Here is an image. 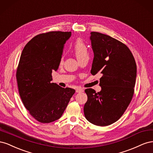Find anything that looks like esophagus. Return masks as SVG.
<instances>
[{"mask_svg": "<svg viewBox=\"0 0 153 153\" xmlns=\"http://www.w3.org/2000/svg\"><path fill=\"white\" fill-rule=\"evenodd\" d=\"M84 91V89H82V88H77L76 89V92H82Z\"/></svg>", "mask_w": 153, "mask_h": 153, "instance_id": "esophagus-1", "label": "esophagus"}]
</instances>
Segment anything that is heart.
Instances as JSON below:
<instances>
[{"instance_id": "b5f03b06", "label": "heart", "mask_w": 153, "mask_h": 153, "mask_svg": "<svg viewBox=\"0 0 153 153\" xmlns=\"http://www.w3.org/2000/svg\"><path fill=\"white\" fill-rule=\"evenodd\" d=\"M73 50L78 61L89 57V52L87 46L81 39H77L73 45ZM63 62V57L61 59V64Z\"/></svg>"}]
</instances>
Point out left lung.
<instances>
[{"label":"left lung","instance_id":"obj_1","mask_svg":"<svg viewBox=\"0 0 153 153\" xmlns=\"http://www.w3.org/2000/svg\"><path fill=\"white\" fill-rule=\"evenodd\" d=\"M94 52L91 73L102 74L100 92L85 90L87 101L84 107L88 121L96 126L116 122L126 111L134 94L137 65L131 51L121 41L108 35L91 32Z\"/></svg>","mask_w":153,"mask_h":153}]
</instances>
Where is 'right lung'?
Segmentation results:
<instances>
[{
	"label": "right lung",
	"mask_w": 153,
	"mask_h": 153,
	"mask_svg": "<svg viewBox=\"0 0 153 153\" xmlns=\"http://www.w3.org/2000/svg\"><path fill=\"white\" fill-rule=\"evenodd\" d=\"M71 32L52 31L36 36L25 46L16 70L19 94L30 114L41 123L62 116L75 90L52 83L64 45Z\"/></svg>",
	"instance_id": "obj_1"
}]
</instances>
